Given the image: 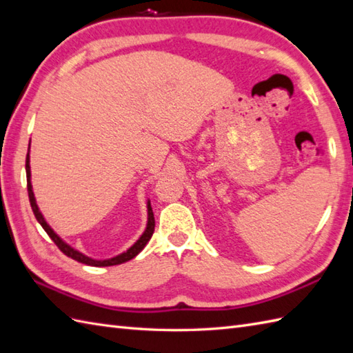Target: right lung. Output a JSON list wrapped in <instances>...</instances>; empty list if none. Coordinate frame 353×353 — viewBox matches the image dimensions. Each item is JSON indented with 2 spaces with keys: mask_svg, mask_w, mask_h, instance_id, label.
Masks as SVG:
<instances>
[{
  "mask_svg": "<svg viewBox=\"0 0 353 353\" xmlns=\"http://www.w3.org/2000/svg\"><path fill=\"white\" fill-rule=\"evenodd\" d=\"M31 142V141H30ZM25 170H27V187H28V197H30V203H31V208H32V212L34 216H36L37 221L41 225V228L45 229L46 234L49 235V238L52 239V241L57 244V247L61 250L65 256L72 257V259L81 262V263H85V265H90V266H112V265H119V263H124L127 261L133 259L134 256L139 254L143 247L147 245V243L151 239L152 234H154V226H156V221H154V214H152V208H151V202L148 201L147 203V208H148V221H147V228H145L143 234L141 235V238L137 239V241L128 248L127 252L118 254L115 257H110V259H103V261H97V259H92V257H88L87 254L81 253L79 250H76V248H73L72 245H68L65 241H63L61 238H59L54 229L50 228L48 225V221L45 220V217H43V214L40 212L39 206H37V202H36V197H34V192H32V185H31V168H30V150H28V154H27V161H25Z\"/></svg>",
  "mask_w": 353,
  "mask_h": 353,
  "instance_id": "obj_1",
  "label": "right lung"
}]
</instances>
